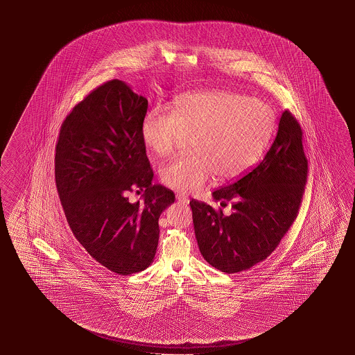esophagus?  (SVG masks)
Listing matches in <instances>:
<instances>
[{
	"label": "esophagus",
	"mask_w": 355,
	"mask_h": 355,
	"mask_svg": "<svg viewBox=\"0 0 355 355\" xmlns=\"http://www.w3.org/2000/svg\"><path fill=\"white\" fill-rule=\"evenodd\" d=\"M175 198H177V200L180 202V203L182 204H188L189 203V199H188V197H186L184 194H177L175 196Z\"/></svg>",
	"instance_id": "obj_1"
}]
</instances>
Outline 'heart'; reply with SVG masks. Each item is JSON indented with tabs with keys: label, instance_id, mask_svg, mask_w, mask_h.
I'll return each mask as SVG.
<instances>
[{
	"label": "heart",
	"instance_id": "heart-1",
	"mask_svg": "<svg viewBox=\"0 0 355 355\" xmlns=\"http://www.w3.org/2000/svg\"><path fill=\"white\" fill-rule=\"evenodd\" d=\"M275 128V112L259 99L232 92L188 94L173 112L155 107L141 122V139L157 156H168L192 137L191 155L164 163L163 184L178 192H197L213 175L235 180L255 164Z\"/></svg>",
	"mask_w": 355,
	"mask_h": 355
}]
</instances>
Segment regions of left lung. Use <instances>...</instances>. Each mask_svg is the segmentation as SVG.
Here are the masks:
<instances>
[{
	"label": "left lung",
	"instance_id": "1",
	"mask_svg": "<svg viewBox=\"0 0 355 355\" xmlns=\"http://www.w3.org/2000/svg\"><path fill=\"white\" fill-rule=\"evenodd\" d=\"M307 172L302 128L285 110L261 162L213 192L221 207L230 203V214L196 199L189 202L198 246L205 261L225 273L241 272L263 261L297 218Z\"/></svg>",
	"mask_w": 355,
	"mask_h": 355
}]
</instances>
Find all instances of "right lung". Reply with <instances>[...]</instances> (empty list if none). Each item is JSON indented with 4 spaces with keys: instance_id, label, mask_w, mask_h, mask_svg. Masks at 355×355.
<instances>
[{
    "instance_id": "obj_1",
    "label": "right lung",
    "mask_w": 355,
    "mask_h": 355,
    "mask_svg": "<svg viewBox=\"0 0 355 355\" xmlns=\"http://www.w3.org/2000/svg\"><path fill=\"white\" fill-rule=\"evenodd\" d=\"M147 107L126 83H105L65 117L55 146V184L71 232L89 255L123 276L153 262L159 215L175 203V193L152 184L141 139ZM134 189L146 191L142 202H128Z\"/></svg>"
}]
</instances>
